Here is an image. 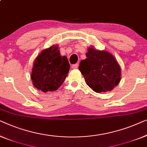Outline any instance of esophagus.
Returning <instances> with one entry per match:
<instances>
[{"instance_id":"1","label":"esophagus","mask_w":147,"mask_h":147,"mask_svg":"<svg viewBox=\"0 0 147 147\" xmlns=\"http://www.w3.org/2000/svg\"><path fill=\"white\" fill-rule=\"evenodd\" d=\"M78 63H76V64H74V65H72V69H76L78 68Z\"/></svg>"}]
</instances>
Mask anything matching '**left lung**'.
<instances>
[{
    "label": "left lung",
    "instance_id": "left-lung-1",
    "mask_svg": "<svg viewBox=\"0 0 147 147\" xmlns=\"http://www.w3.org/2000/svg\"><path fill=\"white\" fill-rule=\"evenodd\" d=\"M82 60L78 69L87 85L94 92L111 91L120 82L121 69L117 59L111 53L99 51L90 47Z\"/></svg>",
    "mask_w": 147,
    "mask_h": 147
}]
</instances>
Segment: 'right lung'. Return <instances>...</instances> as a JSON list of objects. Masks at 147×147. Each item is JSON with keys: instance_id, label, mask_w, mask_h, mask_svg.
<instances>
[{"instance_id": "obj_1", "label": "right lung", "mask_w": 147, "mask_h": 147, "mask_svg": "<svg viewBox=\"0 0 147 147\" xmlns=\"http://www.w3.org/2000/svg\"><path fill=\"white\" fill-rule=\"evenodd\" d=\"M69 69L67 57H62L59 46L54 45L41 51L34 61L30 76L32 84L42 92L55 91L63 83Z\"/></svg>"}]
</instances>
